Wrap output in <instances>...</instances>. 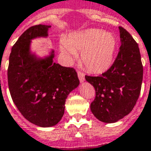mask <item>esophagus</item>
<instances>
[{
  "label": "esophagus",
  "instance_id": "esophagus-1",
  "mask_svg": "<svg viewBox=\"0 0 151 151\" xmlns=\"http://www.w3.org/2000/svg\"><path fill=\"white\" fill-rule=\"evenodd\" d=\"M78 78H79V81H80L81 83H83V82H84L85 80V78H84V74L82 73V72H78Z\"/></svg>",
  "mask_w": 151,
  "mask_h": 151
}]
</instances>
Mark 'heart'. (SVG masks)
<instances>
[{
	"instance_id": "heart-1",
	"label": "heart",
	"mask_w": 151,
	"mask_h": 151,
	"mask_svg": "<svg viewBox=\"0 0 151 151\" xmlns=\"http://www.w3.org/2000/svg\"><path fill=\"white\" fill-rule=\"evenodd\" d=\"M117 42L110 32L99 29H87L70 34L63 42L61 51L73 59L81 51V60L89 71L103 73L113 64Z\"/></svg>"
}]
</instances>
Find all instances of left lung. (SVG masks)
<instances>
[{
    "label": "left lung",
    "mask_w": 151,
    "mask_h": 151,
    "mask_svg": "<svg viewBox=\"0 0 151 151\" xmlns=\"http://www.w3.org/2000/svg\"><path fill=\"white\" fill-rule=\"evenodd\" d=\"M119 29L121 46L113 65L100 76H85L96 92L90 109L99 121L107 124L117 122L132 111L143 79L138 44L125 29Z\"/></svg>",
    "instance_id": "1"
}]
</instances>
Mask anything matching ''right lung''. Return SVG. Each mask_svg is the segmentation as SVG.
Wrapping results in <instances>:
<instances>
[{"mask_svg": "<svg viewBox=\"0 0 151 151\" xmlns=\"http://www.w3.org/2000/svg\"><path fill=\"white\" fill-rule=\"evenodd\" d=\"M51 26L37 25L25 31L9 58L8 86L12 99L29 122L52 127L62 119L68 95L79 80L73 68L53 62L54 50L41 58L32 52V41L48 37Z\"/></svg>", "mask_w": 151, "mask_h": 151, "instance_id": "right-lung-1", "label": "right lung"}]
</instances>
